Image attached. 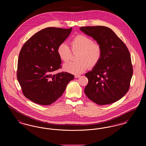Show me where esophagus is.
Listing matches in <instances>:
<instances>
[{
  "instance_id": "34e87169",
  "label": "esophagus",
  "mask_w": 146,
  "mask_h": 146,
  "mask_svg": "<svg viewBox=\"0 0 146 146\" xmlns=\"http://www.w3.org/2000/svg\"><path fill=\"white\" fill-rule=\"evenodd\" d=\"M81 76H80V75H76L74 77L76 78H79V77H80Z\"/></svg>"
}]
</instances>
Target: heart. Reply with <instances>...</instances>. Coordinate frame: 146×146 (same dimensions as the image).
I'll return each instance as SVG.
<instances>
[{
    "label": "heart",
    "instance_id": "1",
    "mask_svg": "<svg viewBox=\"0 0 146 146\" xmlns=\"http://www.w3.org/2000/svg\"><path fill=\"white\" fill-rule=\"evenodd\" d=\"M71 49L73 52H78L77 61L67 63L63 68L66 72L74 74H79L89 68H93L100 62L103 54L101 45L94 42L92 38L86 35H76L70 42ZM69 46L64 42L60 43L57 48L59 58L64 62L69 61L72 56V52Z\"/></svg>",
    "mask_w": 146,
    "mask_h": 146
}]
</instances>
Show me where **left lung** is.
Listing matches in <instances>:
<instances>
[{
    "label": "left lung",
    "instance_id": "obj_1",
    "mask_svg": "<svg viewBox=\"0 0 146 146\" xmlns=\"http://www.w3.org/2000/svg\"><path fill=\"white\" fill-rule=\"evenodd\" d=\"M80 29L96 40L103 49L100 62L85 74L88 84L85 94L96 104H111L129 90L133 74L130 52L124 42L108 27L96 26Z\"/></svg>",
    "mask_w": 146,
    "mask_h": 146
}]
</instances>
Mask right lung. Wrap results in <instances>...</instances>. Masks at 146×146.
<instances>
[{
    "label": "right lung",
    "instance_id": "1",
    "mask_svg": "<svg viewBox=\"0 0 146 146\" xmlns=\"http://www.w3.org/2000/svg\"><path fill=\"white\" fill-rule=\"evenodd\" d=\"M72 29H43L31 36L21 48L17 78L24 96L35 104L54 103L74 79V76L67 72L52 73L61 68L57 46L69 36Z\"/></svg>",
    "mask_w": 146,
    "mask_h": 146
}]
</instances>
